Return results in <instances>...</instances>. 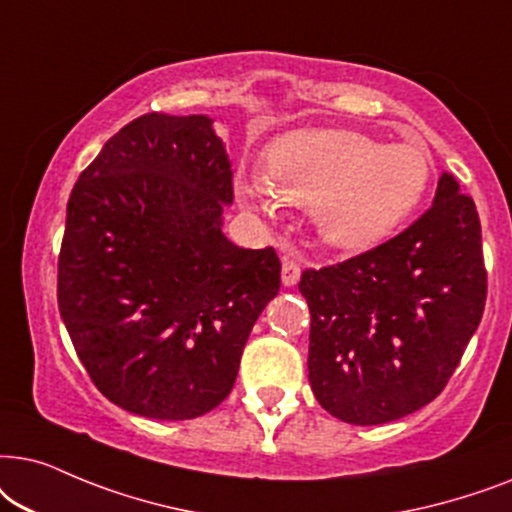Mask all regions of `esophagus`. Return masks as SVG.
Instances as JSON below:
<instances>
[{"label":"esophagus","mask_w":512,"mask_h":512,"mask_svg":"<svg viewBox=\"0 0 512 512\" xmlns=\"http://www.w3.org/2000/svg\"><path fill=\"white\" fill-rule=\"evenodd\" d=\"M299 276H302V269H299V262L295 257L285 255L283 257V269H281V281L285 288H292V285L299 283Z\"/></svg>","instance_id":"1"}]
</instances>
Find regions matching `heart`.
<instances>
[{
	"mask_svg": "<svg viewBox=\"0 0 512 512\" xmlns=\"http://www.w3.org/2000/svg\"><path fill=\"white\" fill-rule=\"evenodd\" d=\"M431 177V154L412 142L381 147L349 128H302L271 142L262 177H248L238 196L260 215H274L278 201L309 208L320 241L356 252L391 236Z\"/></svg>",
	"mask_w": 512,
	"mask_h": 512,
	"instance_id": "heart-1",
	"label": "heart"
}]
</instances>
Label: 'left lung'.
<instances>
[{
	"mask_svg": "<svg viewBox=\"0 0 512 512\" xmlns=\"http://www.w3.org/2000/svg\"><path fill=\"white\" fill-rule=\"evenodd\" d=\"M309 381L332 417L377 426L440 395L487 299L475 203L442 173L433 206L403 234L325 269H306Z\"/></svg>",
	"mask_w": 512,
	"mask_h": 512,
	"instance_id": "obj_1",
	"label": "left lung"
}]
</instances>
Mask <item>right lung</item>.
Listing matches in <instances>:
<instances>
[{
	"label": "right lung",
	"mask_w": 512,
	"mask_h": 512,
	"mask_svg": "<svg viewBox=\"0 0 512 512\" xmlns=\"http://www.w3.org/2000/svg\"><path fill=\"white\" fill-rule=\"evenodd\" d=\"M231 201L227 149L206 114L138 117L72 189L58 309L88 377L126 412L196 419L234 388L281 260L222 234Z\"/></svg>",
	"instance_id": "add662e5"
}]
</instances>
